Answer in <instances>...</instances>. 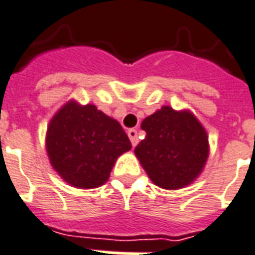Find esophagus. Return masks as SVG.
Returning a JSON list of instances; mask_svg holds the SVG:
<instances>
[{
    "label": "esophagus",
    "instance_id": "34e87169",
    "mask_svg": "<svg viewBox=\"0 0 255 255\" xmlns=\"http://www.w3.org/2000/svg\"><path fill=\"white\" fill-rule=\"evenodd\" d=\"M128 136H129V138H130L131 145H133V147H136L137 142H138V137H137L136 129H130V130H128Z\"/></svg>",
    "mask_w": 255,
    "mask_h": 255
}]
</instances>
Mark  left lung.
I'll use <instances>...</instances> for the list:
<instances>
[{"mask_svg": "<svg viewBox=\"0 0 255 255\" xmlns=\"http://www.w3.org/2000/svg\"><path fill=\"white\" fill-rule=\"evenodd\" d=\"M141 129L147 136L134 153L151 181L165 189L194 182L209 156L207 133L194 114L165 106L144 119Z\"/></svg>", "mask_w": 255, "mask_h": 255, "instance_id": "8db88e82", "label": "left lung"}]
</instances>
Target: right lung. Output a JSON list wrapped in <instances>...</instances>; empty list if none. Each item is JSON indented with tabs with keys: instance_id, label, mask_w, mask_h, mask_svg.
I'll list each match as a JSON object with an SVG mask.
<instances>
[{
	"instance_id": "1",
	"label": "right lung",
	"mask_w": 255,
	"mask_h": 255,
	"mask_svg": "<svg viewBox=\"0 0 255 255\" xmlns=\"http://www.w3.org/2000/svg\"><path fill=\"white\" fill-rule=\"evenodd\" d=\"M131 148L118 121L93 104L68 102L50 119L46 151L57 174L75 188H97L107 181L115 160Z\"/></svg>"
}]
</instances>
